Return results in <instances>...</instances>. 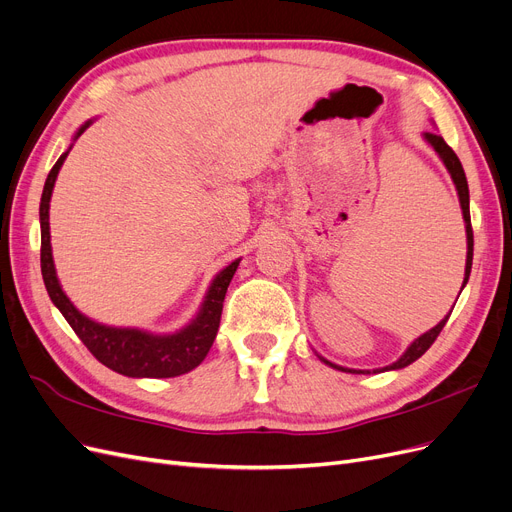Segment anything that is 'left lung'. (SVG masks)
Wrapping results in <instances>:
<instances>
[{
    "label": "left lung",
    "instance_id": "8db88e82",
    "mask_svg": "<svg viewBox=\"0 0 512 512\" xmlns=\"http://www.w3.org/2000/svg\"><path fill=\"white\" fill-rule=\"evenodd\" d=\"M422 140H425L435 152L437 157L441 159V163L446 165L452 182L456 186V192H458V201H460V209H462V219H464V230H466V265H464V280H462V288L466 286V282H469V276H471V268H473V228H471V211H469V184H466V175H464V169H462V163L460 159L456 157V152L446 144V140H443L441 136H437V133H422ZM462 293V291H460ZM460 297V295H458ZM458 301V299H456ZM456 305V303H454ZM454 309V307H452ZM450 309V314H452ZM450 314L443 316V320H439L431 330L422 332L420 337H416L408 347L406 351L399 355V358L395 362H391L389 366H383V368H372V370H358V368H347V366H339L335 362L326 360L324 355H320L316 351V355L320 358V362H324L326 366L335 368V370H341V372H351V374H379V372H389V370H402L406 366H410L412 362H416L422 353H425L433 341L439 337L441 328L446 326Z\"/></svg>",
    "mask_w": 512,
    "mask_h": 512
}]
</instances>
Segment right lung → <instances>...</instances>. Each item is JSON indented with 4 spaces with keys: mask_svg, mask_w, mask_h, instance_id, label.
I'll use <instances>...</instances> for the list:
<instances>
[{
    "mask_svg": "<svg viewBox=\"0 0 512 512\" xmlns=\"http://www.w3.org/2000/svg\"><path fill=\"white\" fill-rule=\"evenodd\" d=\"M96 119H87L75 133L71 146L66 148L52 171L48 173L46 186H43L41 205H39V226H41V276L48 288L52 303L60 309L64 320L71 324L75 335L83 345L92 351L94 358L106 368L115 370L131 379H171L194 370L201 364L215 341L221 309H224V297L234 278V272L240 263V257L219 270L203 297L196 316L175 332H150L136 326H108L81 314L66 297L64 288L58 280L56 265L52 257L50 242V201L56 177L66 157L79 140L81 133L90 127Z\"/></svg>",
    "mask_w": 512,
    "mask_h": 512,
    "instance_id": "add662e5",
    "label": "right lung"
}]
</instances>
